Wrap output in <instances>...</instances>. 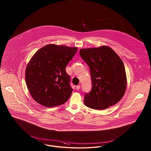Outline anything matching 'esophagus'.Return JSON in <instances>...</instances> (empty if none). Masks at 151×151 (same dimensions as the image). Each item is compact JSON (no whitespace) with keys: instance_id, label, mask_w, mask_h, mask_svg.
Instances as JSON below:
<instances>
[{"instance_id":"obj_1","label":"esophagus","mask_w":151,"mask_h":151,"mask_svg":"<svg viewBox=\"0 0 151 151\" xmlns=\"http://www.w3.org/2000/svg\"><path fill=\"white\" fill-rule=\"evenodd\" d=\"M76 89H77V90H79V89H80V85L77 86L76 87Z\"/></svg>"}]
</instances>
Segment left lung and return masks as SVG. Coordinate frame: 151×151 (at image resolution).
<instances>
[{
  "instance_id": "obj_1",
  "label": "left lung",
  "mask_w": 151,
  "mask_h": 151,
  "mask_svg": "<svg viewBox=\"0 0 151 151\" xmlns=\"http://www.w3.org/2000/svg\"><path fill=\"white\" fill-rule=\"evenodd\" d=\"M80 55L90 68L92 88L86 94L87 107L103 110L116 104L125 93L127 78L122 59L107 46L81 49Z\"/></svg>"
}]
</instances>
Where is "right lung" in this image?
I'll list each match as a JSON object with an SVG mask.
<instances>
[{
  "label": "right lung",
  "mask_w": 151,
  "mask_h": 151,
  "mask_svg": "<svg viewBox=\"0 0 151 151\" xmlns=\"http://www.w3.org/2000/svg\"><path fill=\"white\" fill-rule=\"evenodd\" d=\"M78 51L76 47L49 44L31 58L25 70L26 84L32 98L51 108L65 104L73 89L65 67Z\"/></svg>",
  "instance_id": "1"
}]
</instances>
